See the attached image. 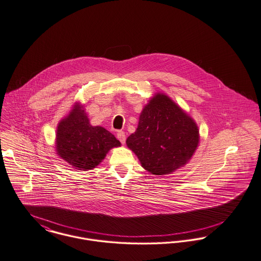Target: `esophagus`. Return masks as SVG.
I'll list each match as a JSON object with an SVG mask.
<instances>
[{"label":"esophagus","instance_id":"1","mask_svg":"<svg viewBox=\"0 0 261 261\" xmlns=\"http://www.w3.org/2000/svg\"><path fill=\"white\" fill-rule=\"evenodd\" d=\"M117 138H118V140H119V142H121L122 144L125 142V135H124V133H123L122 130H119V132L117 133Z\"/></svg>","mask_w":261,"mask_h":261}]
</instances>
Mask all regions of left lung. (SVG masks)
<instances>
[{
  "label": "left lung",
  "mask_w": 261,
  "mask_h": 261,
  "mask_svg": "<svg viewBox=\"0 0 261 261\" xmlns=\"http://www.w3.org/2000/svg\"><path fill=\"white\" fill-rule=\"evenodd\" d=\"M199 142L195 121L168 95L156 94L143 108L137 130L126 145L144 169L169 174L190 162Z\"/></svg>",
  "instance_id": "1"
}]
</instances>
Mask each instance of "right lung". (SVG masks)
<instances>
[{"label":"right lung","instance_id":"1","mask_svg":"<svg viewBox=\"0 0 261 261\" xmlns=\"http://www.w3.org/2000/svg\"><path fill=\"white\" fill-rule=\"evenodd\" d=\"M120 146L116 137L102 126H93L83 107L75 102L57 128V154L79 170L93 169L109 150Z\"/></svg>","mask_w":261,"mask_h":261}]
</instances>
